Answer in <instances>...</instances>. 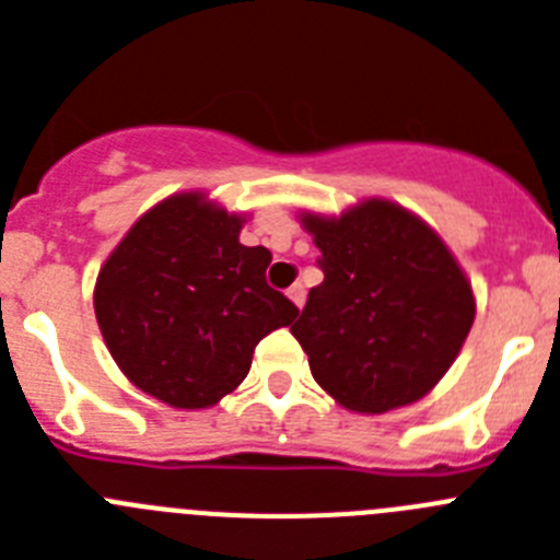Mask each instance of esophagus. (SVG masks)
<instances>
[{
  "instance_id": "obj_1",
  "label": "esophagus",
  "mask_w": 560,
  "mask_h": 560,
  "mask_svg": "<svg viewBox=\"0 0 560 560\" xmlns=\"http://www.w3.org/2000/svg\"><path fill=\"white\" fill-rule=\"evenodd\" d=\"M289 300L296 305V308H303V303H305V289H303V285H300V283L291 285V289H289Z\"/></svg>"
}]
</instances>
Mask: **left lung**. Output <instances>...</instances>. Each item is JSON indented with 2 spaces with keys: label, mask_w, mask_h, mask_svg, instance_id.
<instances>
[{
  "label": "left lung",
  "mask_w": 560,
  "mask_h": 560,
  "mask_svg": "<svg viewBox=\"0 0 560 560\" xmlns=\"http://www.w3.org/2000/svg\"><path fill=\"white\" fill-rule=\"evenodd\" d=\"M325 280L291 334L336 404L364 415L407 407L457 359L474 291L438 232L404 207L368 199L339 219L303 212Z\"/></svg>",
  "instance_id": "1"
}]
</instances>
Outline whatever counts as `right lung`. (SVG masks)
I'll list each match as a JSON object with an SVG mask.
<instances>
[{
  "label": "right lung",
  "instance_id": "1",
  "mask_svg": "<svg viewBox=\"0 0 560 560\" xmlns=\"http://www.w3.org/2000/svg\"><path fill=\"white\" fill-rule=\"evenodd\" d=\"M244 219L176 192L128 230L97 275L95 316L133 387L207 409L246 378L257 341L300 311L269 289L271 252L237 241Z\"/></svg>",
  "mask_w": 560,
  "mask_h": 560
}]
</instances>
